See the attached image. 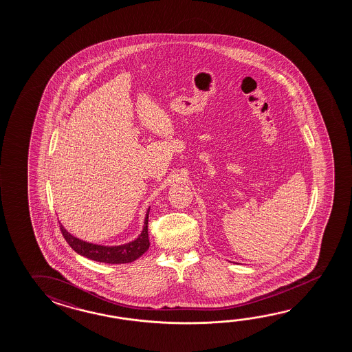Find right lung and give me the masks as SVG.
Instances as JSON below:
<instances>
[{"label": "right lung", "instance_id": "right-lung-1", "mask_svg": "<svg viewBox=\"0 0 352 352\" xmlns=\"http://www.w3.org/2000/svg\"><path fill=\"white\" fill-rule=\"evenodd\" d=\"M148 212H150V208L146 213L144 230L141 232V234L133 242L126 243L122 245H116V247H105V245H98V244L81 241L69 234L63 226H60V230L66 242L69 243V247L82 256H86L88 259L99 261V263H105V264H126L139 259L140 256L150 248L148 228H147Z\"/></svg>", "mask_w": 352, "mask_h": 352}]
</instances>
